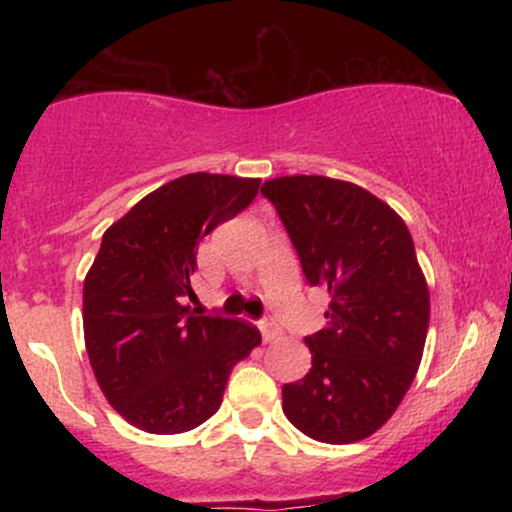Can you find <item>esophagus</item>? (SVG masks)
<instances>
[{"mask_svg":"<svg viewBox=\"0 0 512 512\" xmlns=\"http://www.w3.org/2000/svg\"><path fill=\"white\" fill-rule=\"evenodd\" d=\"M260 332H262L264 342H272V339H276L281 334L279 325H276L274 317H264V320H260Z\"/></svg>","mask_w":512,"mask_h":512,"instance_id":"obj_1","label":"esophagus"}]
</instances>
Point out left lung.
I'll return each mask as SVG.
<instances>
[{
  "label": "left lung",
  "instance_id": "obj_1",
  "mask_svg": "<svg viewBox=\"0 0 512 512\" xmlns=\"http://www.w3.org/2000/svg\"><path fill=\"white\" fill-rule=\"evenodd\" d=\"M262 195L308 284L330 291L325 330L305 337L313 368L284 385V414L320 443L368 438L395 414L424 354L428 286L411 233L383 199L325 175L267 180Z\"/></svg>",
  "mask_w": 512,
  "mask_h": 512
}]
</instances>
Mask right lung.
Returning a JSON list of instances; mask_svg holds the SVG:
<instances>
[{
  "instance_id": "1",
  "label": "right lung",
  "mask_w": 512,
  "mask_h": 512,
  "mask_svg": "<svg viewBox=\"0 0 512 512\" xmlns=\"http://www.w3.org/2000/svg\"><path fill=\"white\" fill-rule=\"evenodd\" d=\"M257 190V178L182 175L103 233L84 281L88 361L117 414L146 433L204 424L233 366L262 342L248 322L185 305L197 243L248 209Z\"/></svg>"
}]
</instances>
